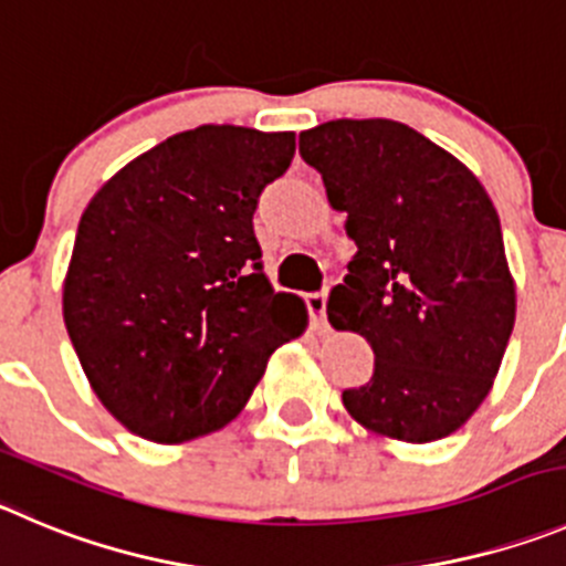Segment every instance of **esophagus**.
Instances as JSON below:
<instances>
[{
    "label": "esophagus",
    "mask_w": 566,
    "mask_h": 566,
    "mask_svg": "<svg viewBox=\"0 0 566 566\" xmlns=\"http://www.w3.org/2000/svg\"><path fill=\"white\" fill-rule=\"evenodd\" d=\"M326 298H329V293H326V290L307 295V307H310V313H313L315 326H318V329H326Z\"/></svg>",
    "instance_id": "esophagus-1"
}]
</instances>
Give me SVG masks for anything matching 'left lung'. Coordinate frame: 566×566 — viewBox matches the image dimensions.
Here are the masks:
<instances>
[{
  "label": "left lung",
  "instance_id": "8db88e82",
  "mask_svg": "<svg viewBox=\"0 0 566 566\" xmlns=\"http://www.w3.org/2000/svg\"><path fill=\"white\" fill-rule=\"evenodd\" d=\"M298 153L357 245L326 304L374 348L371 382L343 390L348 416L396 441L447 438L489 396L514 329L497 209L467 164L394 119H332Z\"/></svg>",
  "mask_w": 566,
  "mask_h": 566
}]
</instances>
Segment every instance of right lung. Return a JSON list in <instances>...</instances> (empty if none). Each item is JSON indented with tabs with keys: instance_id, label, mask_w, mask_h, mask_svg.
<instances>
[{
	"instance_id": "add662e5",
	"label": "right lung",
	"mask_w": 566,
	"mask_h": 566,
	"mask_svg": "<svg viewBox=\"0 0 566 566\" xmlns=\"http://www.w3.org/2000/svg\"><path fill=\"white\" fill-rule=\"evenodd\" d=\"M293 130L200 125L97 189L63 279V324L125 430L184 443L237 419L307 307L262 271L253 211L290 167Z\"/></svg>"
}]
</instances>
